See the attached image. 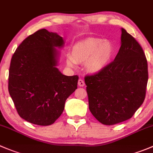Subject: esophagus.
Returning <instances> with one entry per match:
<instances>
[{
  "mask_svg": "<svg viewBox=\"0 0 153 153\" xmlns=\"http://www.w3.org/2000/svg\"><path fill=\"white\" fill-rule=\"evenodd\" d=\"M78 86H80V87H84V86L85 85V83H84V80H82V79L78 80Z\"/></svg>",
  "mask_w": 153,
  "mask_h": 153,
  "instance_id": "34e87169",
  "label": "esophagus"
}]
</instances>
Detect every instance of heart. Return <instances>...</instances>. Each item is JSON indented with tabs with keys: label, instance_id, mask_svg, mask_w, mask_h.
Returning <instances> with one entry per match:
<instances>
[{
	"label": "heart",
	"instance_id": "1",
	"mask_svg": "<svg viewBox=\"0 0 153 153\" xmlns=\"http://www.w3.org/2000/svg\"><path fill=\"white\" fill-rule=\"evenodd\" d=\"M114 48L111 42L99 38H90L75 44L67 56L66 63L75 68L77 63H85V68L90 73L102 71L111 61Z\"/></svg>",
	"mask_w": 153,
	"mask_h": 153
}]
</instances>
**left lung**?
Listing matches in <instances>:
<instances>
[{"label":"left lung","instance_id":"obj_1","mask_svg":"<svg viewBox=\"0 0 153 153\" xmlns=\"http://www.w3.org/2000/svg\"><path fill=\"white\" fill-rule=\"evenodd\" d=\"M89 109L104 125L132 117L143 104L148 81V65L143 48L122 28L121 46L114 60L102 71L86 75Z\"/></svg>","mask_w":153,"mask_h":153}]
</instances>
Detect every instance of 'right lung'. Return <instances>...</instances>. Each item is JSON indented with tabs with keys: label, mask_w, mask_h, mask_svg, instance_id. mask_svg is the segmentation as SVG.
Listing matches in <instances>:
<instances>
[{
	"label": "right lung",
	"mask_w": 153,
	"mask_h": 153,
	"mask_svg": "<svg viewBox=\"0 0 153 153\" xmlns=\"http://www.w3.org/2000/svg\"><path fill=\"white\" fill-rule=\"evenodd\" d=\"M64 41L45 29L27 36L13 54L8 89L18 114L38 126L54 123L64 110L66 99L77 89L78 76L63 75L56 66Z\"/></svg>",
	"instance_id": "obj_1"
}]
</instances>
